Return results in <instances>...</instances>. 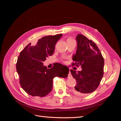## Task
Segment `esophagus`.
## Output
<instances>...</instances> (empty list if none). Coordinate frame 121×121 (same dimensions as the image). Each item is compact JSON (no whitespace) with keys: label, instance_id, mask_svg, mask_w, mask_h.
<instances>
[{"label":"esophagus","instance_id":"obj_1","mask_svg":"<svg viewBox=\"0 0 121 121\" xmlns=\"http://www.w3.org/2000/svg\"><path fill=\"white\" fill-rule=\"evenodd\" d=\"M71 77H72V75H71V72H69V74H68V78H70Z\"/></svg>","mask_w":121,"mask_h":121}]
</instances>
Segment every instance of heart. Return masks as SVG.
<instances>
[{
  "mask_svg": "<svg viewBox=\"0 0 121 121\" xmlns=\"http://www.w3.org/2000/svg\"><path fill=\"white\" fill-rule=\"evenodd\" d=\"M69 39H70V38H69V39H68V40H69Z\"/></svg>",
  "mask_w": 121,
  "mask_h": 121,
  "instance_id": "heart-1",
  "label": "heart"
}]
</instances>
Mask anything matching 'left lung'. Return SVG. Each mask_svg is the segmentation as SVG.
Segmentation results:
<instances>
[{"instance_id":"1","label":"left lung","mask_w":121,"mask_h":121,"mask_svg":"<svg viewBox=\"0 0 121 121\" xmlns=\"http://www.w3.org/2000/svg\"><path fill=\"white\" fill-rule=\"evenodd\" d=\"M78 46L73 56L72 65H81L82 71L70 70L77 84L73 89L75 94L83 95L91 93L98 88L104 74V61L98 46L91 40L82 35L76 38Z\"/></svg>"}]
</instances>
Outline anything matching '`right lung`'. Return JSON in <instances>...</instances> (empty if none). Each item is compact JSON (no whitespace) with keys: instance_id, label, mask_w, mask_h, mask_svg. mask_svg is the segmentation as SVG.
I'll return each mask as SVG.
<instances>
[{"instance_id":"add662e5","label":"right lung","mask_w":121,"mask_h":121,"mask_svg":"<svg viewBox=\"0 0 121 121\" xmlns=\"http://www.w3.org/2000/svg\"><path fill=\"white\" fill-rule=\"evenodd\" d=\"M62 34L47 35L38 40L35 46L28 44L20 52L16 69L21 86L26 93L33 96L43 97L52 91L54 77L67 78L69 69L62 64L56 63L51 69L43 65V62L52 55L55 45Z\"/></svg>"}]
</instances>
